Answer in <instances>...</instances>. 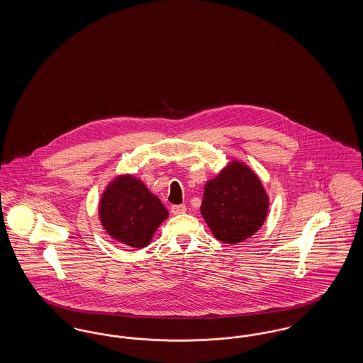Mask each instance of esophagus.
I'll return each instance as SVG.
<instances>
[{"mask_svg":"<svg viewBox=\"0 0 363 363\" xmlns=\"http://www.w3.org/2000/svg\"><path fill=\"white\" fill-rule=\"evenodd\" d=\"M184 212H186V207L184 204H178V206H173L172 207V213L173 215H181Z\"/></svg>","mask_w":363,"mask_h":363,"instance_id":"34e87169","label":"esophagus"}]
</instances>
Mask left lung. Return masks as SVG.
Wrapping results in <instances>:
<instances>
[{
	"mask_svg": "<svg viewBox=\"0 0 363 363\" xmlns=\"http://www.w3.org/2000/svg\"><path fill=\"white\" fill-rule=\"evenodd\" d=\"M268 196L257 175L241 162H233L207 182L201 213L216 240L237 243L253 235L264 223Z\"/></svg>",
	"mask_w": 363,
	"mask_h": 363,
	"instance_id": "obj_1",
	"label": "left lung"
}]
</instances>
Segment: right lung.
Listing matches in <instances>:
<instances>
[{"instance_id":"add662e5","label":"right lung","mask_w":363,"mask_h":363,"mask_svg":"<svg viewBox=\"0 0 363 363\" xmlns=\"http://www.w3.org/2000/svg\"><path fill=\"white\" fill-rule=\"evenodd\" d=\"M99 216L114 240L140 249L151 242L169 212L141 181L125 175L107 186L101 199Z\"/></svg>"}]
</instances>
